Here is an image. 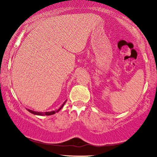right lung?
<instances>
[{"instance_id": "1", "label": "right lung", "mask_w": 157, "mask_h": 157, "mask_svg": "<svg viewBox=\"0 0 157 157\" xmlns=\"http://www.w3.org/2000/svg\"><path fill=\"white\" fill-rule=\"evenodd\" d=\"M66 101L63 103V104H62V106L60 107V108L58 109V110H56V111H48V112H38V111H32L31 109H28V111H29V112H31L32 113H33V114L35 115H38V116H50V115H53L54 114V113H57L58 111H59L61 109H62V107L63 106V105L65 104Z\"/></svg>"}]
</instances>
